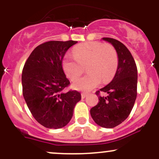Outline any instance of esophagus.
I'll list each match as a JSON object with an SVG mask.
<instances>
[{"label": "esophagus", "mask_w": 159, "mask_h": 159, "mask_svg": "<svg viewBox=\"0 0 159 159\" xmlns=\"http://www.w3.org/2000/svg\"><path fill=\"white\" fill-rule=\"evenodd\" d=\"M87 96V93H81V98H84Z\"/></svg>", "instance_id": "1"}]
</instances>
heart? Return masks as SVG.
I'll list each match as a JSON object with an SVG mask.
<instances>
[{
  "label": "heart",
  "mask_w": 159,
  "mask_h": 159,
  "mask_svg": "<svg viewBox=\"0 0 159 159\" xmlns=\"http://www.w3.org/2000/svg\"><path fill=\"white\" fill-rule=\"evenodd\" d=\"M74 57H65L63 68L71 81H75L84 72L86 75L73 84L75 89L89 91L106 84L114 78L118 67V54L113 45L98 41L87 42L78 45L73 49Z\"/></svg>",
  "instance_id": "b5f03b06"
}]
</instances>
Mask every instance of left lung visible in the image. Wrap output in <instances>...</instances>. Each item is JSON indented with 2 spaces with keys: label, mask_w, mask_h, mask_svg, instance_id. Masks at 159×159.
<instances>
[{
  "label": "left lung",
  "mask_w": 159,
  "mask_h": 159,
  "mask_svg": "<svg viewBox=\"0 0 159 159\" xmlns=\"http://www.w3.org/2000/svg\"><path fill=\"white\" fill-rule=\"evenodd\" d=\"M103 39L114 45L119 62L112 81L96 92L98 102L90 109V114L98 125L111 129L123 123L132 110L138 93V69L132 54L125 45L113 38ZM101 92H105L107 96H101Z\"/></svg>",
  "instance_id": "obj_1"
}]
</instances>
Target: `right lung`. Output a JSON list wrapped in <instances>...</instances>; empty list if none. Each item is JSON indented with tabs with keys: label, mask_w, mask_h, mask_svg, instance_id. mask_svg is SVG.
<instances>
[{
	"label": "right lung",
	"mask_w": 159,
	"mask_h": 159,
	"mask_svg": "<svg viewBox=\"0 0 159 159\" xmlns=\"http://www.w3.org/2000/svg\"><path fill=\"white\" fill-rule=\"evenodd\" d=\"M77 41H48L36 47L23 67L22 93L33 116L48 129L69 123L76 103L77 90L64 92L70 82L62 67L64 54Z\"/></svg>",
	"instance_id": "right-lung-1"
}]
</instances>
